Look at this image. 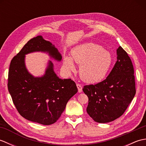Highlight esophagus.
Wrapping results in <instances>:
<instances>
[{
    "mask_svg": "<svg viewBox=\"0 0 146 146\" xmlns=\"http://www.w3.org/2000/svg\"><path fill=\"white\" fill-rule=\"evenodd\" d=\"M76 86H77V88H78V92H79V93L82 92V85H80V84H79V83H77V84H76Z\"/></svg>",
    "mask_w": 146,
    "mask_h": 146,
    "instance_id": "esophagus-1",
    "label": "esophagus"
}]
</instances>
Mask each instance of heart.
I'll return each instance as SVG.
<instances>
[{
    "label": "heart",
    "mask_w": 146,
    "mask_h": 146,
    "mask_svg": "<svg viewBox=\"0 0 146 146\" xmlns=\"http://www.w3.org/2000/svg\"><path fill=\"white\" fill-rule=\"evenodd\" d=\"M71 56L80 64V75L86 82L96 83L103 80L112 63V57L109 52L102 46L86 43L77 46L71 51ZM63 65L68 71H75L76 66L72 58L64 56Z\"/></svg>",
    "instance_id": "1"
}]
</instances>
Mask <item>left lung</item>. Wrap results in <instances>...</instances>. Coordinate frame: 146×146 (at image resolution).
<instances>
[{
	"label": "left lung",
	"instance_id": "8db88e82",
	"mask_svg": "<svg viewBox=\"0 0 146 146\" xmlns=\"http://www.w3.org/2000/svg\"><path fill=\"white\" fill-rule=\"evenodd\" d=\"M117 61L103 81L85 85L83 91L88 98L86 111L98 123L110 122L120 117L135 94L134 66L121 46L117 50Z\"/></svg>",
	"mask_w": 146,
	"mask_h": 146
}]
</instances>
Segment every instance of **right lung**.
Masks as SVG:
<instances>
[{"label": "right lung", "instance_id": "1", "mask_svg": "<svg viewBox=\"0 0 146 146\" xmlns=\"http://www.w3.org/2000/svg\"><path fill=\"white\" fill-rule=\"evenodd\" d=\"M46 51L55 60L61 55L50 42L38 36L27 42L12 59L8 73V90L18 112L26 119L42 125L55 123L63 112L68 100L78 92L75 82L59 78L49 61L45 75L35 78L27 71L25 54Z\"/></svg>", "mask_w": 146, "mask_h": 146}]
</instances>
